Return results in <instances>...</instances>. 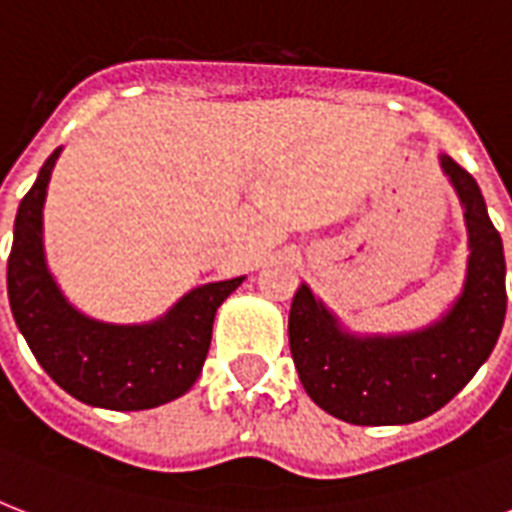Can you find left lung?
Here are the masks:
<instances>
[{"mask_svg": "<svg viewBox=\"0 0 512 512\" xmlns=\"http://www.w3.org/2000/svg\"><path fill=\"white\" fill-rule=\"evenodd\" d=\"M441 167L468 225V279L452 311L409 335H353L308 284L289 308V348L305 393L350 425H406L460 393L497 345L505 324V252L481 188L452 156Z\"/></svg>", "mask_w": 512, "mask_h": 512, "instance_id": "8db88e82", "label": "left lung"}]
</instances>
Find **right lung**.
<instances>
[{
  "label": "right lung",
  "mask_w": 512,
  "mask_h": 512,
  "mask_svg": "<svg viewBox=\"0 0 512 512\" xmlns=\"http://www.w3.org/2000/svg\"><path fill=\"white\" fill-rule=\"evenodd\" d=\"M60 148L42 164L15 215L7 260L12 319L42 369L82 404L140 412L191 390L212 340V321L244 276L204 284L151 324H103L68 303L47 271L42 207Z\"/></svg>",
  "instance_id": "add662e5"
}]
</instances>
